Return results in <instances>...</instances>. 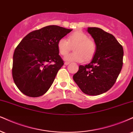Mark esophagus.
Masks as SVG:
<instances>
[{"label":"esophagus","instance_id":"1","mask_svg":"<svg viewBox=\"0 0 133 133\" xmlns=\"http://www.w3.org/2000/svg\"><path fill=\"white\" fill-rule=\"evenodd\" d=\"M69 63H70V62H65V63H64V64H65V65H68Z\"/></svg>","mask_w":133,"mask_h":133}]
</instances>
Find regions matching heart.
Masks as SVG:
<instances>
[{"instance_id": "obj_1", "label": "heart", "mask_w": 133, "mask_h": 133, "mask_svg": "<svg viewBox=\"0 0 133 133\" xmlns=\"http://www.w3.org/2000/svg\"><path fill=\"white\" fill-rule=\"evenodd\" d=\"M71 46H75V52L66 55L64 60L67 62H82L86 59L89 60L96 53V45L95 42L86 33L76 31L70 34L68 40L62 37L57 42V49L59 54L65 55L71 50Z\"/></svg>"}]
</instances>
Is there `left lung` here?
<instances>
[{"label":"left lung","mask_w":133,"mask_h":133,"mask_svg":"<svg viewBox=\"0 0 133 133\" xmlns=\"http://www.w3.org/2000/svg\"><path fill=\"white\" fill-rule=\"evenodd\" d=\"M96 50L88 65H80L73 80L84 94L97 96L105 92L115 83L123 66V49L112 34L99 28H88Z\"/></svg>","instance_id":"obj_1"}]
</instances>
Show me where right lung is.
I'll return each instance as SVG.
<instances>
[{"instance_id": "right-lung-1", "label": "right lung", "mask_w": 133, "mask_h": 133, "mask_svg": "<svg viewBox=\"0 0 133 133\" xmlns=\"http://www.w3.org/2000/svg\"><path fill=\"white\" fill-rule=\"evenodd\" d=\"M71 31L50 25L31 32L21 40L15 50L12 67L13 79L21 92L37 97L48 91L64 64L57 42Z\"/></svg>"}]
</instances>
